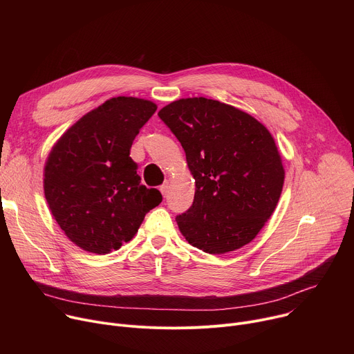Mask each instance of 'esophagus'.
Instances as JSON below:
<instances>
[{"instance_id": "obj_1", "label": "esophagus", "mask_w": 354, "mask_h": 354, "mask_svg": "<svg viewBox=\"0 0 354 354\" xmlns=\"http://www.w3.org/2000/svg\"><path fill=\"white\" fill-rule=\"evenodd\" d=\"M160 190H161L162 196H164V197H167V196H168V192H169V182H165V183L160 187Z\"/></svg>"}]
</instances>
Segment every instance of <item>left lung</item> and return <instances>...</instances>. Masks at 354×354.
<instances>
[{
  "label": "left lung",
  "mask_w": 354,
  "mask_h": 354,
  "mask_svg": "<svg viewBox=\"0 0 354 354\" xmlns=\"http://www.w3.org/2000/svg\"><path fill=\"white\" fill-rule=\"evenodd\" d=\"M158 116L182 144L196 183L192 207L176 217L182 235L212 255L249 243L273 214L284 183L270 131L249 113L203 96L174 100Z\"/></svg>",
  "instance_id": "1"
}]
</instances>
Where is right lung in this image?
Returning a JSON list of instances; mask_svg holds the SVG:
<instances>
[{
  "label": "right lung",
  "mask_w": 354,
  "mask_h": 354,
  "mask_svg": "<svg viewBox=\"0 0 354 354\" xmlns=\"http://www.w3.org/2000/svg\"><path fill=\"white\" fill-rule=\"evenodd\" d=\"M157 111L151 100L111 97L84 115L52 147L43 189L66 236L89 254L119 249L162 196L147 189L130 157L140 129Z\"/></svg>",
  "instance_id": "add662e5"
}]
</instances>
